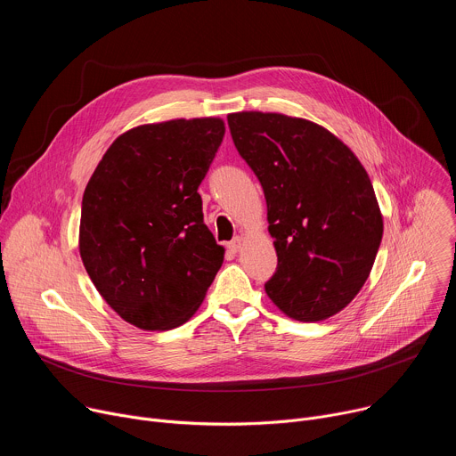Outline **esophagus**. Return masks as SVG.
Returning a JSON list of instances; mask_svg holds the SVG:
<instances>
[{
    "mask_svg": "<svg viewBox=\"0 0 456 456\" xmlns=\"http://www.w3.org/2000/svg\"><path fill=\"white\" fill-rule=\"evenodd\" d=\"M227 248H229L231 252H238V250L241 248V238H240V236H236L234 240H231V241L227 243Z\"/></svg>",
    "mask_w": 456,
    "mask_h": 456,
    "instance_id": "obj_1",
    "label": "esophagus"
}]
</instances>
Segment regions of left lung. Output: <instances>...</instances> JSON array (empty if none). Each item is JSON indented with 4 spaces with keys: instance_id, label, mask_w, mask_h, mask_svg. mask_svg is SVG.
<instances>
[{
    "instance_id": "left-lung-1",
    "label": "left lung",
    "mask_w": 456,
    "mask_h": 456,
    "mask_svg": "<svg viewBox=\"0 0 456 456\" xmlns=\"http://www.w3.org/2000/svg\"><path fill=\"white\" fill-rule=\"evenodd\" d=\"M227 122L265 192L278 254L267 296L296 321L336 315L362 289L382 240L366 169L343 141L312 120L238 111Z\"/></svg>"
}]
</instances>
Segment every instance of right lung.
<instances>
[{"label": "right lung", "instance_id": "obj_1", "mask_svg": "<svg viewBox=\"0 0 456 456\" xmlns=\"http://www.w3.org/2000/svg\"><path fill=\"white\" fill-rule=\"evenodd\" d=\"M224 134L218 117L132 127L86 183L85 269L102 299L141 330L189 321L224 264L225 248L204 224L199 194Z\"/></svg>", "mask_w": 456, "mask_h": 456}]
</instances>
